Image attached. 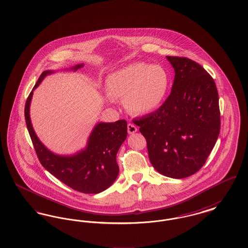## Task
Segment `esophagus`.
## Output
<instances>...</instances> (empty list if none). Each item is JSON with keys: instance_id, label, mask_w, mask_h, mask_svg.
<instances>
[{"instance_id": "34e87169", "label": "esophagus", "mask_w": 248, "mask_h": 248, "mask_svg": "<svg viewBox=\"0 0 248 248\" xmlns=\"http://www.w3.org/2000/svg\"><path fill=\"white\" fill-rule=\"evenodd\" d=\"M127 131H128L129 134H134V133H136L138 131V128H137V126L135 124H127Z\"/></svg>"}]
</instances>
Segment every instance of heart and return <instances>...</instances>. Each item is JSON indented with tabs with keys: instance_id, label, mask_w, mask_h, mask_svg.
<instances>
[{
	"instance_id": "1",
	"label": "heart",
	"mask_w": 248,
	"mask_h": 248,
	"mask_svg": "<svg viewBox=\"0 0 248 248\" xmlns=\"http://www.w3.org/2000/svg\"><path fill=\"white\" fill-rule=\"evenodd\" d=\"M170 79L165 69L145 62H134L110 73L108 93L114 99H124L126 108L135 114H150L165 101Z\"/></svg>"
}]
</instances>
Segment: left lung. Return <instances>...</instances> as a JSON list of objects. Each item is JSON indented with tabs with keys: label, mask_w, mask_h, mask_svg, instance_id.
I'll return each mask as SVG.
<instances>
[{
	"label": "left lung",
	"mask_w": 248,
	"mask_h": 248,
	"mask_svg": "<svg viewBox=\"0 0 248 248\" xmlns=\"http://www.w3.org/2000/svg\"><path fill=\"white\" fill-rule=\"evenodd\" d=\"M175 71L171 93L156 111L133 120L162 175L184 178L199 171L220 130L218 93L209 73L187 58L166 57Z\"/></svg>",
	"instance_id": "1"
}]
</instances>
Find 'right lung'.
I'll return each instance as SVG.
<instances>
[{
	"label": "right lung",
	"mask_w": 248,
	"mask_h": 248,
	"mask_svg": "<svg viewBox=\"0 0 248 248\" xmlns=\"http://www.w3.org/2000/svg\"><path fill=\"white\" fill-rule=\"evenodd\" d=\"M83 66L78 64L71 70L76 71ZM52 73L54 71H45L41 74L25 105L26 124L36 154L48 172L71 189L83 193H99L108 189L118 177L116 155L127 137V123L125 120L98 123L92 130L85 149L72 155L52 153L38 139L30 116L33 90L46 76Z\"/></svg>",
	"instance_id": "obj_1"
}]
</instances>
